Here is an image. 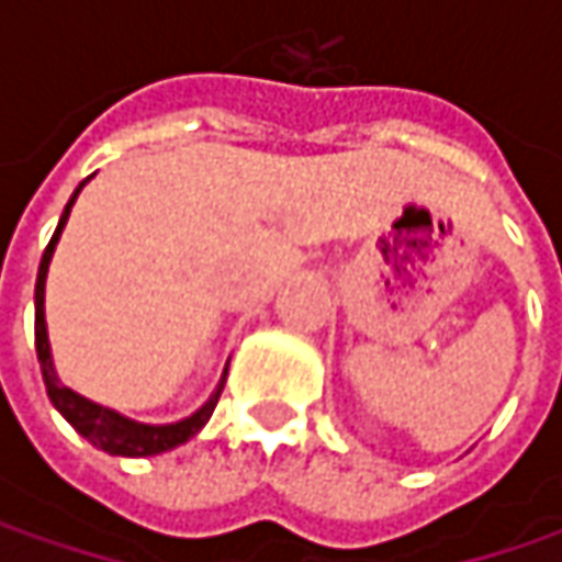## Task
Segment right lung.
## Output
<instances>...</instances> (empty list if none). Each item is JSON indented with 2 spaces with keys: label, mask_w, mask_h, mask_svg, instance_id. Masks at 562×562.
<instances>
[{
  "label": "right lung",
  "mask_w": 562,
  "mask_h": 562,
  "mask_svg": "<svg viewBox=\"0 0 562 562\" xmlns=\"http://www.w3.org/2000/svg\"><path fill=\"white\" fill-rule=\"evenodd\" d=\"M90 181V178H87ZM87 181H80V187L87 184ZM80 187L75 190V196L68 200L65 205V212H61V218H58V227H55L53 240H49V247L43 252V259H40V271H36V291H33V306H36V359H40V372H43V381H46V394L53 400V406L65 416V419L75 425L77 435H83L87 441L99 447V450H105V453H112V457H156V453H165V450H171V447H178V443H187L200 428H203L209 416H212V409H215V403L222 397V387H225V375L218 381V387H215V394L205 400L203 406L193 413V416H187L181 422H171V425H143V422L127 419V416H121L115 409H109V406H99L93 400L80 397L75 394L71 387H65L58 375H55L53 369V350H49V335H46V313H43V300H46V271H49V262H53V252L55 244H58V237H61V227L68 222V215H71V205H75L77 193H80Z\"/></svg>",
  "instance_id": "obj_1"
}]
</instances>
